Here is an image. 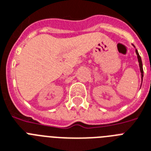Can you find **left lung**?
<instances>
[{
    "label": "left lung",
    "mask_w": 151,
    "mask_h": 151,
    "mask_svg": "<svg viewBox=\"0 0 151 151\" xmlns=\"http://www.w3.org/2000/svg\"><path fill=\"white\" fill-rule=\"evenodd\" d=\"M136 53L137 55V58H138V62H139V69H140V72H141V79H142V81H143V63H142V60H141V57L139 56V55L138 51L136 49Z\"/></svg>",
    "instance_id": "1"
}]
</instances>
